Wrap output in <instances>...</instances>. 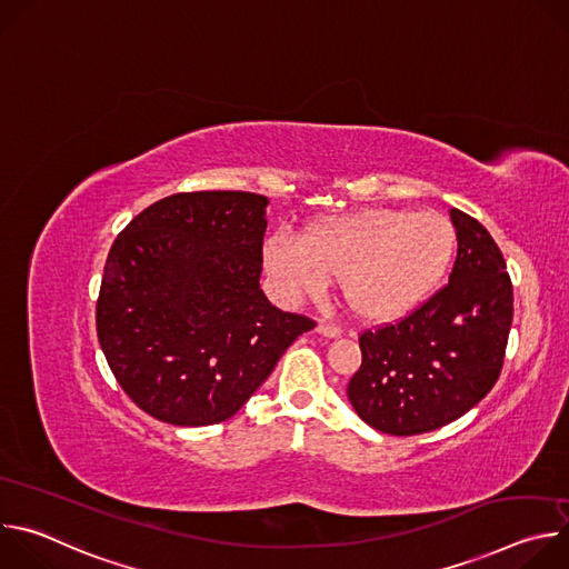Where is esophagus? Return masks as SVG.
<instances>
[{"mask_svg": "<svg viewBox=\"0 0 569 569\" xmlns=\"http://www.w3.org/2000/svg\"><path fill=\"white\" fill-rule=\"evenodd\" d=\"M317 333L323 336V338H340V336H342V329L338 327V323L319 321V323H317Z\"/></svg>", "mask_w": 569, "mask_h": 569, "instance_id": "34e87169", "label": "esophagus"}]
</instances>
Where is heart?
Here are the masks:
<instances>
[{"label": "heart", "instance_id": "heart-1", "mask_svg": "<svg viewBox=\"0 0 569 569\" xmlns=\"http://www.w3.org/2000/svg\"><path fill=\"white\" fill-rule=\"evenodd\" d=\"M457 254V229L439 211L365 209L323 216L299 240L277 233L263 246V268L286 303L319 297L329 281L353 315L393 321L423 306Z\"/></svg>", "mask_w": 569, "mask_h": 569}]
</instances>
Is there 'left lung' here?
<instances>
[{"label": "left lung", "instance_id": "obj_1", "mask_svg": "<svg viewBox=\"0 0 569 569\" xmlns=\"http://www.w3.org/2000/svg\"><path fill=\"white\" fill-rule=\"evenodd\" d=\"M457 259L439 292L412 315L360 336L362 365L347 393L373 430L412 437L463 417L500 378L513 288L491 233L450 209Z\"/></svg>", "mask_w": 569, "mask_h": 569}]
</instances>
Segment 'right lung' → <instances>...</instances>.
I'll return each instance as SVG.
<instances>
[{"instance_id":"right-lung-1","label":"right lung","mask_w":569,"mask_h":569,"mask_svg":"<svg viewBox=\"0 0 569 569\" xmlns=\"http://www.w3.org/2000/svg\"><path fill=\"white\" fill-rule=\"evenodd\" d=\"M268 202L246 191L176 193L117 236L97 333L123 391L157 421H227L315 329L259 286Z\"/></svg>"}]
</instances>
